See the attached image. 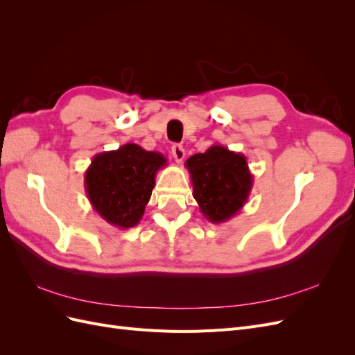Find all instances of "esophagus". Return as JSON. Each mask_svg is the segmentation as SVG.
Segmentation results:
<instances>
[{
    "instance_id": "1",
    "label": "esophagus",
    "mask_w": 355,
    "mask_h": 355,
    "mask_svg": "<svg viewBox=\"0 0 355 355\" xmlns=\"http://www.w3.org/2000/svg\"><path fill=\"white\" fill-rule=\"evenodd\" d=\"M171 154H173V158L178 161V163H182L185 158V149L182 145H173L171 146Z\"/></svg>"
}]
</instances>
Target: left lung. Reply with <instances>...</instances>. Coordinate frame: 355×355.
Returning a JSON list of instances; mask_svg holds the SVG:
<instances>
[{"mask_svg": "<svg viewBox=\"0 0 355 355\" xmlns=\"http://www.w3.org/2000/svg\"><path fill=\"white\" fill-rule=\"evenodd\" d=\"M185 166L192 180V196L209 222L230 220L249 200L253 175L243 154L216 144L206 153L189 157Z\"/></svg>", "mask_w": 355, "mask_h": 355, "instance_id": "1", "label": "left lung"}]
</instances>
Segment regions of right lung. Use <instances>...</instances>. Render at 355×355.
Instances as JSON below:
<instances>
[{
    "mask_svg": "<svg viewBox=\"0 0 355 355\" xmlns=\"http://www.w3.org/2000/svg\"><path fill=\"white\" fill-rule=\"evenodd\" d=\"M166 164L163 154L145 151L136 144L94 155L84 173L93 209L112 227H136L151 198L157 171Z\"/></svg>",
    "mask_w": 355,
    "mask_h": 355,
    "instance_id": "right-lung-1",
    "label": "right lung"
}]
</instances>
